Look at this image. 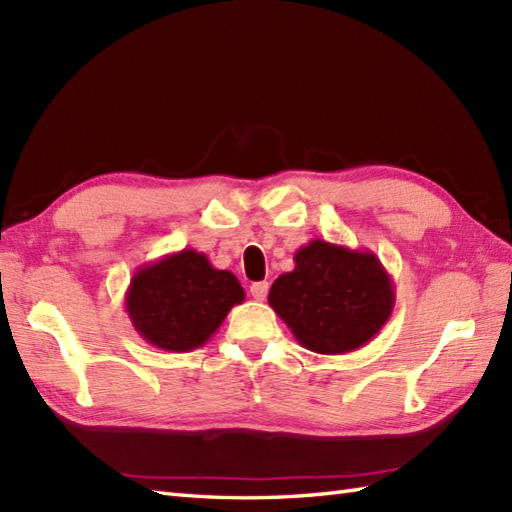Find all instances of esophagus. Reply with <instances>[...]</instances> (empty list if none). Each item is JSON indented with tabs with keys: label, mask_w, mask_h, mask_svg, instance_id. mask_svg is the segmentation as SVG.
<instances>
[{
	"label": "esophagus",
	"mask_w": 512,
	"mask_h": 512,
	"mask_svg": "<svg viewBox=\"0 0 512 512\" xmlns=\"http://www.w3.org/2000/svg\"><path fill=\"white\" fill-rule=\"evenodd\" d=\"M268 295V281H257V284L250 286V297L257 301H264Z\"/></svg>",
	"instance_id": "34e87169"
}]
</instances>
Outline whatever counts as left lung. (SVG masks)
Returning <instances> with one entry per match:
<instances>
[{"label":"left lung","instance_id":"8db88e82","mask_svg":"<svg viewBox=\"0 0 512 512\" xmlns=\"http://www.w3.org/2000/svg\"><path fill=\"white\" fill-rule=\"evenodd\" d=\"M268 303L310 352L345 354L372 341L396 303L394 281L372 250L312 239L279 275Z\"/></svg>","mask_w":512,"mask_h":512}]
</instances>
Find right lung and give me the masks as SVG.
Returning <instances> with one entry per match:
<instances>
[{"label":"right lung","instance_id":"add662e5","mask_svg":"<svg viewBox=\"0 0 512 512\" xmlns=\"http://www.w3.org/2000/svg\"><path fill=\"white\" fill-rule=\"evenodd\" d=\"M246 297L231 270H217L193 248L140 266L125 292L134 330L158 350L191 352Z\"/></svg>","mask_w":512,"mask_h":512}]
</instances>
